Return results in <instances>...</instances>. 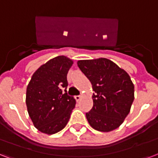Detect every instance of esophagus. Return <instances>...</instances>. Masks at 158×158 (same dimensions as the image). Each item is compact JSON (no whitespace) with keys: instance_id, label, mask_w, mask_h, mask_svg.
Instances as JSON below:
<instances>
[{"instance_id":"obj_1","label":"esophagus","mask_w":158,"mask_h":158,"mask_svg":"<svg viewBox=\"0 0 158 158\" xmlns=\"http://www.w3.org/2000/svg\"><path fill=\"white\" fill-rule=\"evenodd\" d=\"M81 97H82V95H80V96H75V99H76V101H79L81 99Z\"/></svg>"}]
</instances>
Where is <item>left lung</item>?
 Listing matches in <instances>:
<instances>
[{"label": "left lung", "mask_w": 158, "mask_h": 158, "mask_svg": "<svg viewBox=\"0 0 158 158\" xmlns=\"http://www.w3.org/2000/svg\"><path fill=\"white\" fill-rule=\"evenodd\" d=\"M77 66L95 91L92 109L85 114L89 124L101 132L118 128L130 112L134 100V85L129 75L105 57L79 60Z\"/></svg>", "instance_id": "8db88e82"}]
</instances>
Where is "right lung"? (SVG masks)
I'll return each mask as SVG.
<instances>
[{"label": "right lung", "instance_id": "right-lung-1", "mask_svg": "<svg viewBox=\"0 0 158 158\" xmlns=\"http://www.w3.org/2000/svg\"><path fill=\"white\" fill-rule=\"evenodd\" d=\"M73 60L57 56L40 66L33 74L26 89L27 110L35 128L53 134L65 128L76 100L62 90L68 86L67 75Z\"/></svg>", "mask_w": 158, "mask_h": 158}]
</instances>
